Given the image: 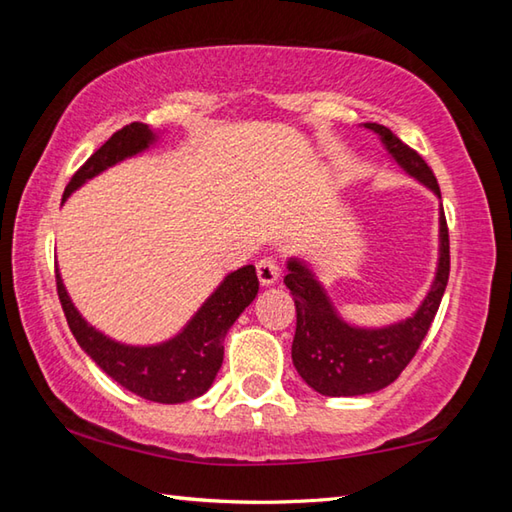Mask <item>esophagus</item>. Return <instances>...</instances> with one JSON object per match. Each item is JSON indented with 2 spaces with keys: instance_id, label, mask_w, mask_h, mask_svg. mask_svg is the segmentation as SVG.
I'll return each instance as SVG.
<instances>
[{
  "instance_id": "34e87169",
  "label": "esophagus",
  "mask_w": 512,
  "mask_h": 512,
  "mask_svg": "<svg viewBox=\"0 0 512 512\" xmlns=\"http://www.w3.org/2000/svg\"><path fill=\"white\" fill-rule=\"evenodd\" d=\"M257 277H259V282L264 284V287H271V284L277 282V277H280V264H277L273 257L259 259V262H257Z\"/></svg>"
}]
</instances>
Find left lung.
<instances>
[{
	"label": "left lung",
	"mask_w": 512,
	"mask_h": 512,
	"mask_svg": "<svg viewBox=\"0 0 512 512\" xmlns=\"http://www.w3.org/2000/svg\"><path fill=\"white\" fill-rule=\"evenodd\" d=\"M375 135L388 155L440 198L438 180L418 153L409 149L391 128L381 124H363ZM440 248L438 268L431 289L415 314L386 327H357L339 316L332 300L318 282L314 271L298 257L287 262L284 275L293 302H296V336L291 359L298 375L320 395L354 397L377 393L400 377L415 357L424 336L436 318L449 280V232L443 205H440Z\"/></svg>",
	"instance_id": "obj_1"
}]
</instances>
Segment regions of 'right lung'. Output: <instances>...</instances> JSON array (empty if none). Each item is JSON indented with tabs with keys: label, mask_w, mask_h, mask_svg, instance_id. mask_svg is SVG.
<instances>
[{
	"label": "right lung",
	"mask_w": 512,
	"mask_h": 512,
	"mask_svg": "<svg viewBox=\"0 0 512 512\" xmlns=\"http://www.w3.org/2000/svg\"><path fill=\"white\" fill-rule=\"evenodd\" d=\"M155 142H158V133L146 124L135 121L131 126H124L74 173L65 187L63 203L90 178L115 167L121 160L146 151ZM56 289L76 343L108 377L144 400L180 404L196 400L212 386L223 363L225 334L235 325L241 311L255 300L259 280L253 264L228 273L192 320L173 339L158 345H126L94 329L69 298L58 264Z\"/></svg>",
	"instance_id": "1"
}]
</instances>
